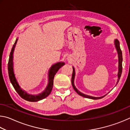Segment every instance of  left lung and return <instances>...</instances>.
Returning <instances> with one entry per match:
<instances>
[{
	"label": "left lung",
	"mask_w": 130,
	"mask_h": 130,
	"mask_svg": "<svg viewBox=\"0 0 130 130\" xmlns=\"http://www.w3.org/2000/svg\"><path fill=\"white\" fill-rule=\"evenodd\" d=\"M115 46L116 48V50H117L118 53V57H119V72H118V80L117 84L118 83L119 81L120 80V78L121 77V75H122V61H123V57H122V50L120 49V43H119V41L118 39H116L115 41ZM74 75H75V70H74V68L73 67V73H72V86L73 87V89H74L77 93L79 95H80L83 97H84V98H88V99H94V100H97V99H102L103 98H104V96L102 97H99V98H96V97H92L91 96H88L87 95V94H83L82 93L78 91L77 89L75 87L74 85Z\"/></svg>",
	"instance_id": "1"
}]
</instances>
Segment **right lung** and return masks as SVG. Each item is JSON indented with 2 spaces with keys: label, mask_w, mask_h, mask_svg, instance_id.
Here are the masks:
<instances>
[{
  "label": "right lung",
  "mask_w": 130,
  "mask_h": 130,
  "mask_svg": "<svg viewBox=\"0 0 130 130\" xmlns=\"http://www.w3.org/2000/svg\"><path fill=\"white\" fill-rule=\"evenodd\" d=\"M17 42V39L14 43V45H13V47H12L11 52L10 53V57H9V60H8V76H9V78L11 83L12 86L14 87L15 91L19 96H20L23 99L28 102H38L41 100H42L45 98H46L47 96H49L52 92V90L53 87V80L55 74H56L57 71L59 70L60 68L65 65L63 62H58L56 64L53 65L50 68L49 73V84H48L47 87L45 90V91L43 92L42 93L38 94V95H30L28 94L26 92L23 91L22 89L18 84L17 81L16 80V78L15 77V75L14 73V71H13V62H12V58H13V52H14V47L15 46Z\"/></svg>",
  "instance_id": "right-lung-1"
}]
</instances>
